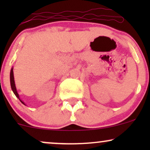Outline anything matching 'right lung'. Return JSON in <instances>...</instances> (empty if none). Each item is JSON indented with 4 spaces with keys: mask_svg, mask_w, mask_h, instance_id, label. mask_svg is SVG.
<instances>
[{
    "mask_svg": "<svg viewBox=\"0 0 150 150\" xmlns=\"http://www.w3.org/2000/svg\"><path fill=\"white\" fill-rule=\"evenodd\" d=\"M10 85H11V88H12V90H13V92H14V94H15V96H16L19 99H20V101H21L23 104H25V103L22 101L21 99H20V97H19V94L18 92H17V89H16V87H15V80H14V75H13V68H12L11 70H10Z\"/></svg>",
    "mask_w": 150,
    "mask_h": 150,
    "instance_id": "right-lung-1",
    "label": "right lung"
}]
</instances>
